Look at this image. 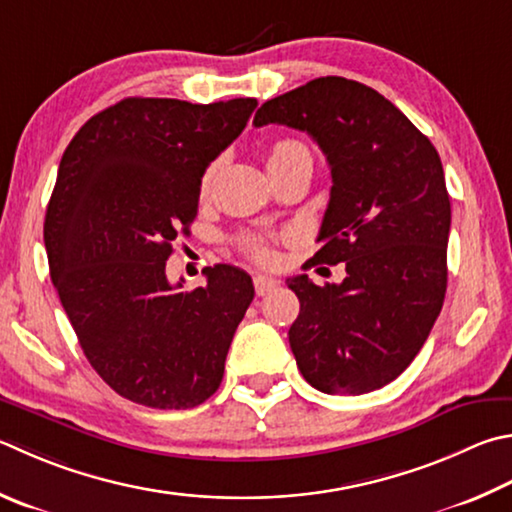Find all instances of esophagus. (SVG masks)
<instances>
[{
    "mask_svg": "<svg viewBox=\"0 0 512 512\" xmlns=\"http://www.w3.org/2000/svg\"><path fill=\"white\" fill-rule=\"evenodd\" d=\"M253 284H255V293L257 295H268L271 291H275V286H277V282L273 280V277H264V275H255Z\"/></svg>",
    "mask_w": 512,
    "mask_h": 512,
    "instance_id": "obj_1",
    "label": "esophagus"
}]
</instances>
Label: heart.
<instances>
[{"mask_svg":"<svg viewBox=\"0 0 512 512\" xmlns=\"http://www.w3.org/2000/svg\"><path fill=\"white\" fill-rule=\"evenodd\" d=\"M302 161L311 163V152H309V147L300 141H295V138H282V141L273 143L271 150H268V159H266L268 170H282V167H288L293 163H302ZM219 167H221V163L215 161L208 167L206 174H203V181H201L203 194L210 192L212 183H215V176L219 174ZM239 246L248 257H253L259 264H271L275 259L273 246L268 244L264 237L246 235V237H241Z\"/></svg>","mask_w":512,"mask_h":512,"instance_id":"heart-1","label":"heart"}]
</instances>
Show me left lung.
Here are the masks:
<instances>
[{"mask_svg":"<svg viewBox=\"0 0 512 512\" xmlns=\"http://www.w3.org/2000/svg\"><path fill=\"white\" fill-rule=\"evenodd\" d=\"M309 134L331 167V197L313 264L345 262L340 284L286 280L300 300L288 329L306 383L367 394L410 367L448 286L450 197L430 138L376 89L315 78L264 102L253 125Z\"/></svg>","mask_w":512,"mask_h":512,"instance_id":"8db88e82","label":"left lung"}]
</instances>
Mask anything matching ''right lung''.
I'll return each instance as SVG.
<instances>
[{
	"instance_id": "right-lung-1",
	"label": "right lung",
	"mask_w": 512,
	"mask_h": 512,
	"mask_svg": "<svg viewBox=\"0 0 512 512\" xmlns=\"http://www.w3.org/2000/svg\"><path fill=\"white\" fill-rule=\"evenodd\" d=\"M255 107L125 98L62 154L44 219L51 280L91 367L127 401L190 410L221 385L253 280L217 264L203 268L206 284L181 291L165 262L197 217L203 172Z\"/></svg>"
}]
</instances>
